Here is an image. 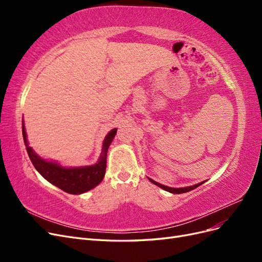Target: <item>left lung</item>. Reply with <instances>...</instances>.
Here are the masks:
<instances>
[{"mask_svg": "<svg viewBox=\"0 0 262 262\" xmlns=\"http://www.w3.org/2000/svg\"><path fill=\"white\" fill-rule=\"evenodd\" d=\"M148 179H149L150 182H152V184H154V185L158 186L160 188L166 190V191L171 192V193H185V192H188V191H191V190L195 189L196 187L201 186V185L203 184V182H204V181H202V182H199V184H196V185H194V186H190V187H186V188H170V187H167V186H164V185H162V184H158V182H156L155 180L150 179V178H148Z\"/></svg>", "mask_w": 262, "mask_h": 262, "instance_id": "left-lung-1", "label": "left lung"}]
</instances>
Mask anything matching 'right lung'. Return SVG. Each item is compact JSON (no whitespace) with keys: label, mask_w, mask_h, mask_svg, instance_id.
<instances>
[{"label":"right lung","mask_w":262,"mask_h":262,"mask_svg":"<svg viewBox=\"0 0 262 262\" xmlns=\"http://www.w3.org/2000/svg\"><path fill=\"white\" fill-rule=\"evenodd\" d=\"M117 133V129H113L110 131L102 143L101 154L97 164L93 166H86V167L78 168H66L62 166L47 162L39 157L28 144L25 128L23 123V138L24 143H25L28 156L31 163L35 166L40 175L51 182L52 185L57 186L63 191L71 194H81L89 190L93 189L99 185L101 180L104 179L106 172V163H107V152L108 147L112 143Z\"/></svg>","instance_id":"1"}]
</instances>
